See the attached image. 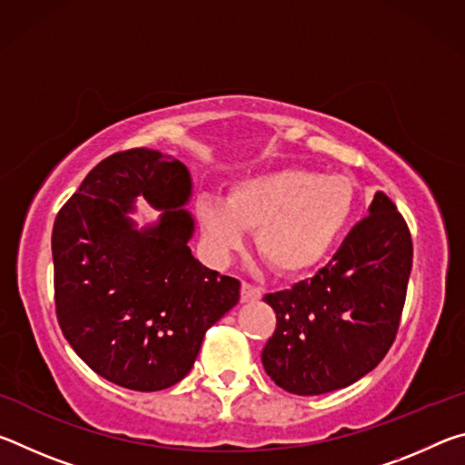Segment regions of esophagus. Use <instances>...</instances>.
Listing matches in <instances>:
<instances>
[{
	"label": "esophagus",
	"mask_w": 465,
	"mask_h": 465,
	"mask_svg": "<svg viewBox=\"0 0 465 465\" xmlns=\"http://www.w3.org/2000/svg\"><path fill=\"white\" fill-rule=\"evenodd\" d=\"M261 297H262L261 289L250 285V282H246V281H242V302H256V299H261Z\"/></svg>",
	"instance_id": "esophagus-1"
}]
</instances>
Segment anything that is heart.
<instances>
[{"label": "heart", "instance_id": "heart-1", "mask_svg": "<svg viewBox=\"0 0 465 465\" xmlns=\"http://www.w3.org/2000/svg\"><path fill=\"white\" fill-rule=\"evenodd\" d=\"M355 203L341 176L279 168L240 180L227 201L203 196L196 215L217 254H230L256 230V248L272 269L299 272L316 264L342 232Z\"/></svg>", "mask_w": 465, "mask_h": 465}]
</instances>
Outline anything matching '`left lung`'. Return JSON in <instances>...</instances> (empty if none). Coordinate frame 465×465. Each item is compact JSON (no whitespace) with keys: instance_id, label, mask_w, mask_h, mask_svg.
<instances>
[{"instance_id":"8db88e82","label":"left lung","mask_w":465,"mask_h":465,"mask_svg":"<svg viewBox=\"0 0 465 465\" xmlns=\"http://www.w3.org/2000/svg\"><path fill=\"white\" fill-rule=\"evenodd\" d=\"M412 238L383 193L324 269L264 295L277 328L262 351L271 380L297 396L346 388L381 363L398 334Z\"/></svg>"}]
</instances>
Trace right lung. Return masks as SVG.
Returning a JSON list of instances; mask_svg holds the SVG:
<instances>
[{"instance_id":"right-lung-1","label":"right lung","mask_w":465,"mask_h":465,"mask_svg":"<svg viewBox=\"0 0 465 465\" xmlns=\"http://www.w3.org/2000/svg\"><path fill=\"white\" fill-rule=\"evenodd\" d=\"M184 163L137 147L108 155L53 225L54 310L63 336L92 371L121 388L157 391L184 380L203 336L240 299V281L203 266L183 209ZM137 195L164 211L137 231Z\"/></svg>"}]
</instances>
